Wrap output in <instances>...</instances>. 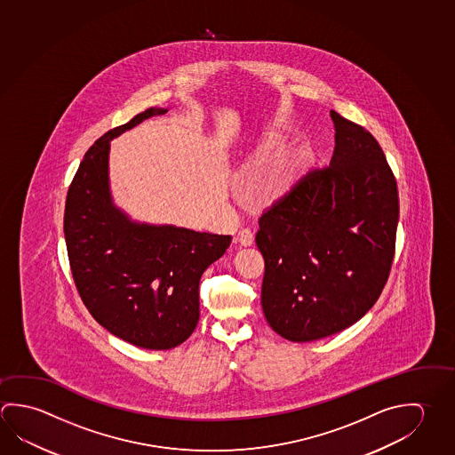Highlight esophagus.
I'll list each match as a JSON object with an SVG mask.
<instances>
[{"label":"esophagus","instance_id":"esophagus-1","mask_svg":"<svg viewBox=\"0 0 455 455\" xmlns=\"http://www.w3.org/2000/svg\"><path fill=\"white\" fill-rule=\"evenodd\" d=\"M252 241H254V235H252V231L247 230V228L239 230L238 236H236V243H238V244L247 247L252 244Z\"/></svg>","mask_w":455,"mask_h":455}]
</instances>
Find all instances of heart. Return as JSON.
Here are the masks:
<instances>
[{
  "label": "heart",
  "instance_id": "obj_1",
  "mask_svg": "<svg viewBox=\"0 0 455 455\" xmlns=\"http://www.w3.org/2000/svg\"><path fill=\"white\" fill-rule=\"evenodd\" d=\"M276 147V139L263 142L239 174L241 184L246 185L247 200L259 208H268L283 200L302 174V155L294 148L275 152Z\"/></svg>",
  "mask_w": 455,
  "mask_h": 455
}]
</instances>
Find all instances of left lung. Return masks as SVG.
I'll use <instances>...</instances> for the list:
<instances>
[{
	"mask_svg": "<svg viewBox=\"0 0 455 455\" xmlns=\"http://www.w3.org/2000/svg\"><path fill=\"white\" fill-rule=\"evenodd\" d=\"M329 166L263 211L262 308L276 334L311 342L355 324L382 294L395 257L399 198L382 147L331 110Z\"/></svg>",
	"mask_w": 455,
	"mask_h": 455,
	"instance_id": "obj_1",
	"label": "left lung"
}]
</instances>
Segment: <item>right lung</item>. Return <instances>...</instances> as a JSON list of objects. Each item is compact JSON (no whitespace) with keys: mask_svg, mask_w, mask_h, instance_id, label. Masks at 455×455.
I'll return each instance as SVG.
<instances>
[{"mask_svg":"<svg viewBox=\"0 0 455 455\" xmlns=\"http://www.w3.org/2000/svg\"><path fill=\"white\" fill-rule=\"evenodd\" d=\"M166 112L148 108L97 139L65 201V243L81 300L108 332L147 350H169L192 335L201 275L231 243L230 235L137 224L113 204L110 140Z\"/></svg>","mask_w":455,"mask_h":455,"instance_id":"add662e5","label":"right lung"}]
</instances>
